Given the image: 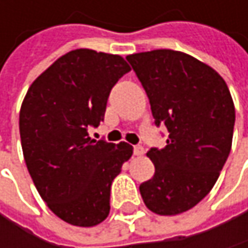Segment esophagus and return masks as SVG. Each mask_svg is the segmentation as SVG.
Listing matches in <instances>:
<instances>
[{"label": "esophagus", "mask_w": 248, "mask_h": 248, "mask_svg": "<svg viewBox=\"0 0 248 248\" xmlns=\"http://www.w3.org/2000/svg\"><path fill=\"white\" fill-rule=\"evenodd\" d=\"M133 154H135L136 156H142V155L145 154V149H143L142 146H139V145H138V146H135V148H133Z\"/></svg>", "instance_id": "34e87169"}]
</instances>
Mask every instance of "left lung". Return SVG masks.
I'll use <instances>...</instances> for the list:
<instances>
[{
    "label": "left lung",
    "mask_w": 248,
    "mask_h": 248,
    "mask_svg": "<svg viewBox=\"0 0 248 248\" xmlns=\"http://www.w3.org/2000/svg\"><path fill=\"white\" fill-rule=\"evenodd\" d=\"M140 80L155 124L170 135L146 155L154 176L140 184L145 205L159 216L195 207L214 186L231 151L235 109L224 78L208 64L175 50L126 57Z\"/></svg>",
    "instance_id": "obj_1"
}]
</instances>
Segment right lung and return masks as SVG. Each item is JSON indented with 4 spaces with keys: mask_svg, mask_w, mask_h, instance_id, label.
Wrapping results in <instances>:
<instances>
[{
    "mask_svg": "<svg viewBox=\"0 0 248 248\" xmlns=\"http://www.w3.org/2000/svg\"><path fill=\"white\" fill-rule=\"evenodd\" d=\"M130 72L118 54L77 48L28 87L20 109L27 170L47 207L63 221L93 227L110 211V185L133 148L90 139L116 81Z\"/></svg>",
    "mask_w": 248,
    "mask_h": 248,
    "instance_id": "right-lung-1",
    "label": "right lung"
}]
</instances>
